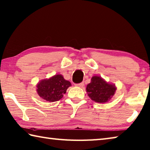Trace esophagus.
Returning <instances> with one entry per match:
<instances>
[{"label": "esophagus", "instance_id": "34e87169", "mask_svg": "<svg viewBox=\"0 0 150 150\" xmlns=\"http://www.w3.org/2000/svg\"><path fill=\"white\" fill-rule=\"evenodd\" d=\"M84 83H79V84H75V86H78V87H81V88H82V87H83L84 86Z\"/></svg>", "mask_w": 150, "mask_h": 150}]
</instances>
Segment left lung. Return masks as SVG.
Wrapping results in <instances>:
<instances>
[{
  "label": "left lung",
  "mask_w": 150,
  "mask_h": 150,
  "mask_svg": "<svg viewBox=\"0 0 150 150\" xmlns=\"http://www.w3.org/2000/svg\"><path fill=\"white\" fill-rule=\"evenodd\" d=\"M116 90L115 85L107 83L99 76L92 77L91 83L86 86L88 96L93 101L100 103L109 101L114 95Z\"/></svg>",
  "instance_id": "left-lung-1"
}]
</instances>
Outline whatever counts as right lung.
Segmentation results:
<instances>
[{"mask_svg": "<svg viewBox=\"0 0 150 150\" xmlns=\"http://www.w3.org/2000/svg\"><path fill=\"white\" fill-rule=\"evenodd\" d=\"M71 86L69 81L58 74L49 79H43L37 84V93L40 98L49 102L60 100L66 93L67 89Z\"/></svg>", "mask_w": 150, "mask_h": 150, "instance_id": "obj_1", "label": "right lung"}]
</instances>
